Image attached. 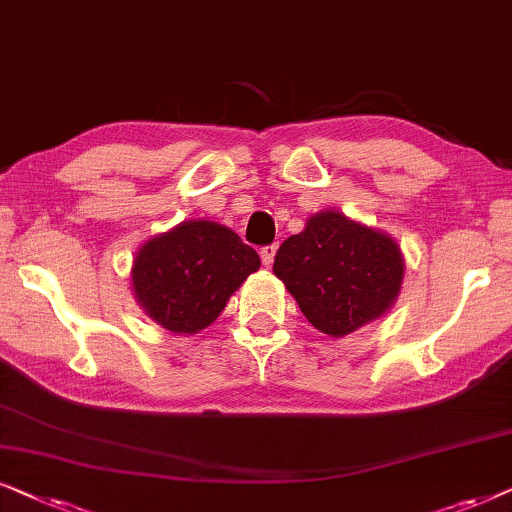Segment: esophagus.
Returning a JSON list of instances; mask_svg holds the SVG:
<instances>
[{
	"instance_id": "esophagus-1",
	"label": "esophagus",
	"mask_w": 512,
	"mask_h": 512,
	"mask_svg": "<svg viewBox=\"0 0 512 512\" xmlns=\"http://www.w3.org/2000/svg\"><path fill=\"white\" fill-rule=\"evenodd\" d=\"M276 245L271 243V245H264V248L260 250V257H262V264L264 267H271V262H274V257H276Z\"/></svg>"
}]
</instances>
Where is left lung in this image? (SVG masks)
Returning <instances> with one entry per match:
<instances>
[{"label":"left lung","instance_id":"8db88e82","mask_svg":"<svg viewBox=\"0 0 512 512\" xmlns=\"http://www.w3.org/2000/svg\"><path fill=\"white\" fill-rule=\"evenodd\" d=\"M403 271L391 236L335 210L313 215L302 234L285 238L274 260V274L306 320L330 337L379 318L398 297Z\"/></svg>","mask_w":512,"mask_h":512}]
</instances>
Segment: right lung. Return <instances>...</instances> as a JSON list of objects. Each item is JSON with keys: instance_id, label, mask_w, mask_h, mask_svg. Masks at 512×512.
I'll return each instance as SVG.
<instances>
[{"instance_id": "right-lung-1", "label": "right lung", "mask_w": 512, "mask_h": 512, "mask_svg": "<svg viewBox=\"0 0 512 512\" xmlns=\"http://www.w3.org/2000/svg\"><path fill=\"white\" fill-rule=\"evenodd\" d=\"M260 255L222 224L182 222L142 245L133 264L135 297L147 316L177 335H194L220 316Z\"/></svg>"}]
</instances>
